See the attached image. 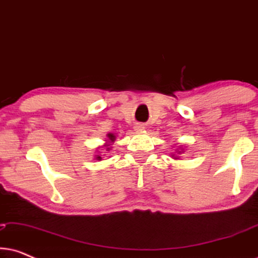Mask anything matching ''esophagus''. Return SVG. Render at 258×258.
<instances>
[{
  "label": "esophagus",
  "instance_id": "1",
  "mask_svg": "<svg viewBox=\"0 0 258 258\" xmlns=\"http://www.w3.org/2000/svg\"><path fill=\"white\" fill-rule=\"evenodd\" d=\"M134 130H135V132H137V133L142 132V130H144V125L141 124V123H137V124L134 126Z\"/></svg>",
  "mask_w": 258,
  "mask_h": 258
}]
</instances>
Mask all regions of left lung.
I'll return each instance as SVG.
<instances>
[{
    "mask_svg": "<svg viewBox=\"0 0 258 258\" xmlns=\"http://www.w3.org/2000/svg\"><path fill=\"white\" fill-rule=\"evenodd\" d=\"M177 153H178V154H182V153H184V149H183V148H181V149H177ZM171 157L174 158V160H178V158H179L178 156H176L175 154H172V155H171Z\"/></svg>",
    "mask_w": 258,
    "mask_h": 258,
    "instance_id": "8db88e82",
    "label": "left lung"
}]
</instances>
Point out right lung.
<instances>
[{
  "mask_svg": "<svg viewBox=\"0 0 258 258\" xmlns=\"http://www.w3.org/2000/svg\"><path fill=\"white\" fill-rule=\"evenodd\" d=\"M107 139L108 140H105V143L103 144V148L105 149V151H109L111 149L110 148V144L114 142L115 141V135L114 134H111V133H109V134H107ZM98 154H100V151H97ZM95 160H97V161H101L102 160V157H101V155H95Z\"/></svg>",
  "mask_w": 258,
  "mask_h": 258,
  "instance_id": "add662e5",
  "label": "right lung"
}]
</instances>
